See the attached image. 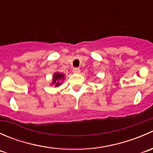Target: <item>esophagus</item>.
I'll use <instances>...</instances> for the list:
<instances>
[{
    "label": "esophagus",
    "instance_id": "34e87169",
    "mask_svg": "<svg viewBox=\"0 0 153 153\" xmlns=\"http://www.w3.org/2000/svg\"><path fill=\"white\" fill-rule=\"evenodd\" d=\"M72 72H73L74 73H80L81 70H80L79 68H74L73 70H72Z\"/></svg>",
    "mask_w": 153,
    "mask_h": 153
}]
</instances>
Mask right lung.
<instances>
[{
  "label": "right lung",
  "instance_id": "add662e5",
  "mask_svg": "<svg viewBox=\"0 0 153 153\" xmlns=\"http://www.w3.org/2000/svg\"><path fill=\"white\" fill-rule=\"evenodd\" d=\"M64 75L60 73H55L53 76V84H55V86H58L60 85L59 80H61L64 78Z\"/></svg>",
  "mask_w": 153,
  "mask_h": 153
}]
</instances>
